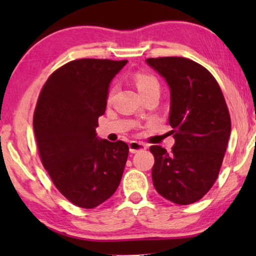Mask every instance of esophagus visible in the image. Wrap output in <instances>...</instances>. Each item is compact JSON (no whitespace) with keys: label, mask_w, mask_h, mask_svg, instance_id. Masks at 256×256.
<instances>
[{"label":"esophagus","mask_w":256,"mask_h":256,"mask_svg":"<svg viewBox=\"0 0 256 256\" xmlns=\"http://www.w3.org/2000/svg\"><path fill=\"white\" fill-rule=\"evenodd\" d=\"M146 149V144L143 142H138V141H130L129 142V150L130 152L135 154L140 152V150H144Z\"/></svg>","instance_id":"obj_1"}]
</instances>
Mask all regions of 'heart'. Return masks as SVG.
<instances>
[{"mask_svg":"<svg viewBox=\"0 0 256 256\" xmlns=\"http://www.w3.org/2000/svg\"><path fill=\"white\" fill-rule=\"evenodd\" d=\"M134 82L142 96L149 92H155V90L156 92H160V85L158 79L155 76L150 74V73L136 72L134 74ZM112 94H113V90H110L108 96L110 98Z\"/></svg>","mask_w":256,"mask_h":256,"instance_id":"b5f03b06","label":"heart"}]
</instances>
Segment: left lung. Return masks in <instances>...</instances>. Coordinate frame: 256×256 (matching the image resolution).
Listing matches in <instances>:
<instances>
[{
    "mask_svg": "<svg viewBox=\"0 0 256 256\" xmlns=\"http://www.w3.org/2000/svg\"><path fill=\"white\" fill-rule=\"evenodd\" d=\"M170 87L169 124L174 138L170 152L152 146L156 191L178 205L198 202L218 178L230 135L225 98L210 71L183 57L148 58Z\"/></svg>",
    "mask_w": 256,
    "mask_h": 256,
    "instance_id": "8db88e82",
    "label": "left lung"
}]
</instances>
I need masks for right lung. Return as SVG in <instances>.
Instances as JSON below:
<instances>
[{
	"instance_id": "right-lung-1",
	"label": "right lung",
	"mask_w": 256,
	"mask_h": 256,
	"mask_svg": "<svg viewBox=\"0 0 256 256\" xmlns=\"http://www.w3.org/2000/svg\"><path fill=\"white\" fill-rule=\"evenodd\" d=\"M127 60L76 59L48 76L34 113L40 160L58 191L72 204L94 208L121 182L129 148L98 140V118L106 110L108 87Z\"/></svg>"
}]
</instances>
